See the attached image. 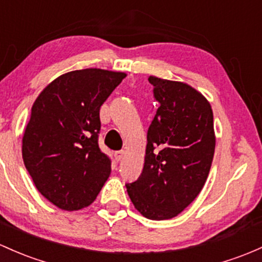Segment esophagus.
<instances>
[{"label": "esophagus", "instance_id": "esophagus-1", "mask_svg": "<svg viewBox=\"0 0 262 262\" xmlns=\"http://www.w3.org/2000/svg\"><path fill=\"white\" fill-rule=\"evenodd\" d=\"M124 154H125L124 150H118V151H116V153H114V158H116L117 162H120V160L123 159V157H124Z\"/></svg>", "mask_w": 262, "mask_h": 262}]
</instances>
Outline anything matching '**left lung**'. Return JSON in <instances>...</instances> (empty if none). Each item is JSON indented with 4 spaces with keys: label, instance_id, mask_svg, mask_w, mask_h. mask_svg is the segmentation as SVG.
<instances>
[{
    "label": "left lung",
    "instance_id": "obj_1",
    "mask_svg": "<svg viewBox=\"0 0 262 262\" xmlns=\"http://www.w3.org/2000/svg\"><path fill=\"white\" fill-rule=\"evenodd\" d=\"M148 80L159 108L148 129L142 174L125 186L143 216L166 220L190 205L208 179L214 117L210 103L186 83L153 76Z\"/></svg>",
    "mask_w": 262,
    "mask_h": 262
}]
</instances>
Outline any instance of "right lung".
I'll return each mask as SVG.
<instances>
[{"instance_id": "obj_1", "label": "right lung", "mask_w": 262, "mask_h": 262, "mask_svg": "<svg viewBox=\"0 0 262 262\" xmlns=\"http://www.w3.org/2000/svg\"><path fill=\"white\" fill-rule=\"evenodd\" d=\"M126 74L99 68L68 72L34 100L22 158L34 185L62 210L91 205L111 174L98 145L99 109Z\"/></svg>"}]
</instances>
